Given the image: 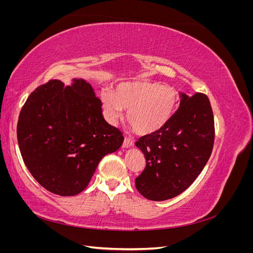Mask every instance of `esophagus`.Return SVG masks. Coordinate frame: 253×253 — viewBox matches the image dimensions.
I'll use <instances>...</instances> for the list:
<instances>
[{
  "mask_svg": "<svg viewBox=\"0 0 253 253\" xmlns=\"http://www.w3.org/2000/svg\"><path fill=\"white\" fill-rule=\"evenodd\" d=\"M134 140L132 138H129V137H125V140H124V143H122V147L124 148H132L134 147Z\"/></svg>",
  "mask_w": 253,
  "mask_h": 253,
  "instance_id": "34e87169",
  "label": "esophagus"
}]
</instances>
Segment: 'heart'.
I'll return each mask as SVG.
<instances>
[{"label": "heart", "mask_w": 253, "mask_h": 253, "mask_svg": "<svg viewBox=\"0 0 253 253\" xmlns=\"http://www.w3.org/2000/svg\"><path fill=\"white\" fill-rule=\"evenodd\" d=\"M100 101L104 117L115 126L126 112V119L135 133L153 135L173 118L178 104V94L173 86L159 82L136 80L122 82L115 90L102 89Z\"/></svg>", "instance_id": "b5f03b06"}]
</instances>
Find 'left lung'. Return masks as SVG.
Here are the masks:
<instances>
[{
  "label": "left lung",
  "mask_w": 253,
  "mask_h": 253,
  "mask_svg": "<svg viewBox=\"0 0 253 253\" xmlns=\"http://www.w3.org/2000/svg\"><path fill=\"white\" fill-rule=\"evenodd\" d=\"M179 97L178 110L169 124L135 143L147 163L135 186L151 201L182 193L201 174L212 152L214 119L208 97L201 93L190 97L181 91Z\"/></svg>",
  "instance_id": "1"
}]
</instances>
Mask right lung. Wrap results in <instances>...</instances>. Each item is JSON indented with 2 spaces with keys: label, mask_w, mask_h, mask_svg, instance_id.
Masks as SVG:
<instances>
[{
  "label": "right lung",
  "mask_w": 253,
  "mask_h": 253,
  "mask_svg": "<svg viewBox=\"0 0 253 253\" xmlns=\"http://www.w3.org/2000/svg\"><path fill=\"white\" fill-rule=\"evenodd\" d=\"M24 164L51 193L72 196L86 188L100 160L116 152L124 136L102 115L90 84L50 80L29 95L17 126Z\"/></svg>",
  "instance_id": "1"
}]
</instances>
